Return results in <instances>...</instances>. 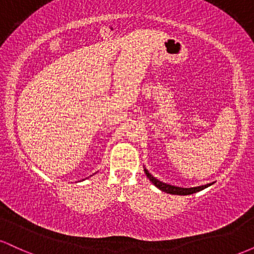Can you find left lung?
<instances>
[{
    "label": "left lung",
    "instance_id": "1",
    "mask_svg": "<svg viewBox=\"0 0 254 254\" xmlns=\"http://www.w3.org/2000/svg\"><path fill=\"white\" fill-rule=\"evenodd\" d=\"M144 173L147 176L148 179L150 180L154 185L156 186L159 190L166 192V193H170V194H179V196H188V194H192V193H196V192H199L204 190V189L209 188V186L212 185V183L210 184H206V185H202V186H196V188H179V186H174L171 185V184H166L164 182H160L159 179H156L155 177L151 176L149 173V171L144 167Z\"/></svg>",
    "mask_w": 254,
    "mask_h": 254
}]
</instances>
